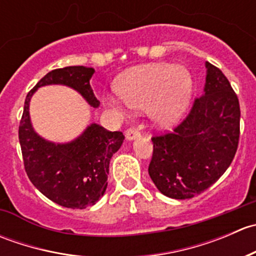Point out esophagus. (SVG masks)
Wrapping results in <instances>:
<instances>
[{
	"label": "esophagus",
	"instance_id": "obj_1",
	"mask_svg": "<svg viewBox=\"0 0 256 256\" xmlns=\"http://www.w3.org/2000/svg\"><path fill=\"white\" fill-rule=\"evenodd\" d=\"M125 138L128 141L136 140V138H140V132H138V131H136L135 128H128V130H126V132H125Z\"/></svg>",
	"mask_w": 256,
	"mask_h": 256
}]
</instances>
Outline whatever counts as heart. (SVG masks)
Masks as SVG:
<instances>
[{
    "mask_svg": "<svg viewBox=\"0 0 256 256\" xmlns=\"http://www.w3.org/2000/svg\"><path fill=\"white\" fill-rule=\"evenodd\" d=\"M115 94L102 96L116 115H125V105L146 109L152 122L161 128L180 121L192 99L190 72L180 66L151 64L124 72L115 82Z\"/></svg>",
    "mask_w": 256,
    "mask_h": 256,
    "instance_id": "b5f03b06",
    "label": "heart"
}]
</instances>
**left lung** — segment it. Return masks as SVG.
Wrapping results in <instances>:
<instances>
[{"mask_svg": "<svg viewBox=\"0 0 256 256\" xmlns=\"http://www.w3.org/2000/svg\"><path fill=\"white\" fill-rule=\"evenodd\" d=\"M206 84L174 132L152 138L148 174L162 194L188 200L228 170L239 141V100L222 70L206 62Z\"/></svg>", "mask_w": 256, "mask_h": 256, "instance_id": "1", "label": "left lung"}]
</instances>
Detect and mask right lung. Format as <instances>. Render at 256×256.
<instances>
[{
    "label": "right lung",
    "mask_w": 256,
    "mask_h": 256,
    "mask_svg": "<svg viewBox=\"0 0 256 256\" xmlns=\"http://www.w3.org/2000/svg\"><path fill=\"white\" fill-rule=\"evenodd\" d=\"M94 68L66 66L49 72L27 94L20 124V148L27 176L36 188L59 206L84 209L94 206L108 187L112 154L124 142L120 131H108L92 122L68 142H54L42 138L30 121V102L40 88L64 85L76 90L92 108H99L90 86Z\"/></svg>",
    "instance_id": "add662e5"
}]
</instances>
